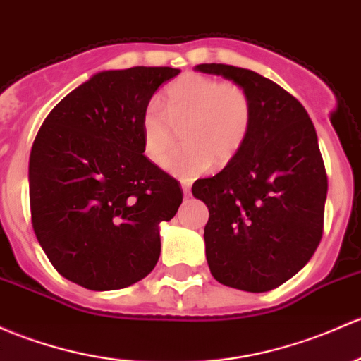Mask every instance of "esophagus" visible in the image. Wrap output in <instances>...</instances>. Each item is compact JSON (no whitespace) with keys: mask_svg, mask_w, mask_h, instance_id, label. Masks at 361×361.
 <instances>
[{"mask_svg":"<svg viewBox=\"0 0 361 361\" xmlns=\"http://www.w3.org/2000/svg\"><path fill=\"white\" fill-rule=\"evenodd\" d=\"M181 190H183V195H190V183H181Z\"/></svg>","mask_w":361,"mask_h":361,"instance_id":"esophagus-1","label":"esophagus"}]
</instances>
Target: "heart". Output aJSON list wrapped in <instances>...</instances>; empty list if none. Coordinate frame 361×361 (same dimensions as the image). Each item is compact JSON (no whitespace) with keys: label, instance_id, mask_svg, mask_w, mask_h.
<instances>
[{"label":"heart","instance_id":"b5f03b06","mask_svg":"<svg viewBox=\"0 0 361 361\" xmlns=\"http://www.w3.org/2000/svg\"><path fill=\"white\" fill-rule=\"evenodd\" d=\"M166 109L152 98L140 117L143 154L161 166L167 152L184 133L185 147L164 161L178 178L199 176L212 162L226 164L244 145L252 123V104L242 86L188 72L166 90Z\"/></svg>","mask_w":361,"mask_h":361}]
</instances>
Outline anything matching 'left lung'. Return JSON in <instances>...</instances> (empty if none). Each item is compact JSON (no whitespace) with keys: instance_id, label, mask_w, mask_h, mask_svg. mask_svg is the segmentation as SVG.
<instances>
[{"instance_id":"left-lung-1","label":"left lung","mask_w":361,"mask_h":361,"mask_svg":"<svg viewBox=\"0 0 361 361\" xmlns=\"http://www.w3.org/2000/svg\"><path fill=\"white\" fill-rule=\"evenodd\" d=\"M195 71L223 75L247 91L252 123L228 164L193 185L209 221V270L223 286L267 292L311 259L324 233L327 174L306 109L257 72L225 63Z\"/></svg>"}]
</instances>
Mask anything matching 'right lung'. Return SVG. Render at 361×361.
I'll return each mask as SVG.
<instances>
[{
    "label": "right lung",
    "instance_id": "add662e5",
    "mask_svg": "<svg viewBox=\"0 0 361 361\" xmlns=\"http://www.w3.org/2000/svg\"><path fill=\"white\" fill-rule=\"evenodd\" d=\"M171 67L102 71L48 114L29 157L32 228L55 270L91 290L147 276L183 192L143 155L140 117Z\"/></svg>",
    "mask_w": 361,
    "mask_h": 361
}]
</instances>
